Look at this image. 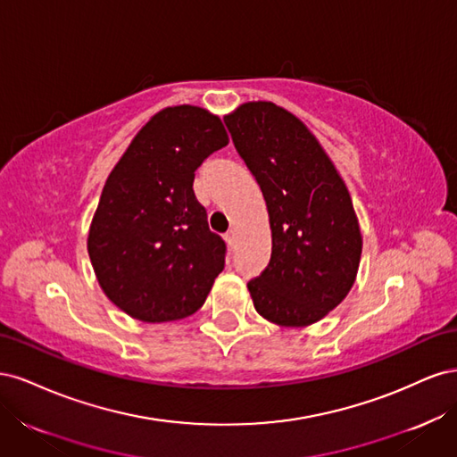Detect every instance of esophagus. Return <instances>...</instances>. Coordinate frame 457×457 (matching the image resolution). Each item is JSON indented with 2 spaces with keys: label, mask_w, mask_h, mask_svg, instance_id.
Masks as SVG:
<instances>
[{
  "label": "esophagus",
  "mask_w": 457,
  "mask_h": 457,
  "mask_svg": "<svg viewBox=\"0 0 457 457\" xmlns=\"http://www.w3.org/2000/svg\"><path fill=\"white\" fill-rule=\"evenodd\" d=\"M225 240H227V244H228V245H232V244H234V240H237V230H232V228H230V230L225 234Z\"/></svg>",
  "instance_id": "1"
}]
</instances>
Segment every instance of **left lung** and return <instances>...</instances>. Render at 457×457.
I'll use <instances>...</instances> for the list:
<instances>
[{
  "mask_svg": "<svg viewBox=\"0 0 457 457\" xmlns=\"http://www.w3.org/2000/svg\"><path fill=\"white\" fill-rule=\"evenodd\" d=\"M232 143L267 202L272 253L247 282L255 311L286 328L311 326L354 284L362 234L334 162L297 116L245 103L225 116Z\"/></svg>",
  "mask_w": 457,
  "mask_h": 457,
  "instance_id": "1",
  "label": "left lung"
}]
</instances>
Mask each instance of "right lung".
<instances>
[{"instance_id":"add662e5","label":"right lung","mask_w":457,"mask_h":457,"mask_svg":"<svg viewBox=\"0 0 457 457\" xmlns=\"http://www.w3.org/2000/svg\"><path fill=\"white\" fill-rule=\"evenodd\" d=\"M228 145L219 116L168 106L152 116L110 171L87 252L103 292L141 322L195 314L225 269L227 245L196 200L195 171Z\"/></svg>"}]
</instances>
